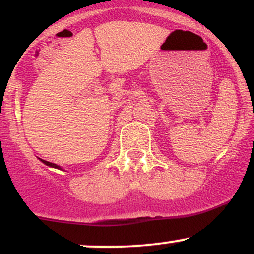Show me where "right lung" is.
Wrapping results in <instances>:
<instances>
[{
  "label": "right lung",
  "instance_id": "right-lung-1",
  "mask_svg": "<svg viewBox=\"0 0 254 254\" xmlns=\"http://www.w3.org/2000/svg\"><path fill=\"white\" fill-rule=\"evenodd\" d=\"M40 160H42V159H40ZM42 161H43V162H44V164H45V165H48V166H51V167H55V168H58V170H61V167H60V166H57V165L52 164V162L45 161V160H42Z\"/></svg>",
  "mask_w": 254,
  "mask_h": 254
}]
</instances>
